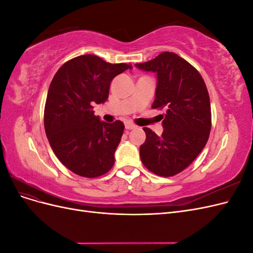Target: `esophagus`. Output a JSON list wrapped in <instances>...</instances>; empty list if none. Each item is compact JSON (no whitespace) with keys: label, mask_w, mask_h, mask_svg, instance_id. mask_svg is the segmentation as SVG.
Returning <instances> with one entry per match:
<instances>
[{"label":"esophagus","mask_w":253,"mask_h":253,"mask_svg":"<svg viewBox=\"0 0 253 253\" xmlns=\"http://www.w3.org/2000/svg\"><path fill=\"white\" fill-rule=\"evenodd\" d=\"M125 126H126V129H133V128L136 127V126H135L134 124H132V122H129V121L126 122Z\"/></svg>","instance_id":"esophagus-1"}]
</instances>
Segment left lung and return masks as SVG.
<instances>
[{"label":"left lung","instance_id":"left-lung-1","mask_svg":"<svg viewBox=\"0 0 253 253\" xmlns=\"http://www.w3.org/2000/svg\"><path fill=\"white\" fill-rule=\"evenodd\" d=\"M135 65L156 73L152 108L167 110L162 115V135L143 127L147 138L140 145L141 162L154 174L170 177L192 164L208 141L211 129L208 89L196 68L174 52L165 51Z\"/></svg>","mask_w":253,"mask_h":253}]
</instances>
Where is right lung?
I'll use <instances>...</instances> for the list:
<instances>
[{
  "label": "right lung",
  "mask_w": 253,
  "mask_h": 253,
  "mask_svg": "<svg viewBox=\"0 0 253 253\" xmlns=\"http://www.w3.org/2000/svg\"><path fill=\"white\" fill-rule=\"evenodd\" d=\"M127 68L132 66L83 55L67 61L53 76L44 109L45 133L55 155L75 174L95 178L114 166L125 125L101 121L93 105L106 101L111 81Z\"/></svg>",
  "instance_id": "right-lung-1"
}]
</instances>
